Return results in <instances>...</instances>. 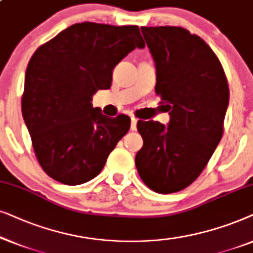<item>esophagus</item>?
<instances>
[{"label": "esophagus", "instance_id": "1", "mask_svg": "<svg viewBox=\"0 0 253 253\" xmlns=\"http://www.w3.org/2000/svg\"><path fill=\"white\" fill-rule=\"evenodd\" d=\"M136 124H137V119L135 117L130 118V129L132 130H136Z\"/></svg>", "mask_w": 253, "mask_h": 253}]
</instances>
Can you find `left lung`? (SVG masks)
Wrapping results in <instances>:
<instances>
[{
  "instance_id": "obj_1",
  "label": "left lung",
  "mask_w": 253,
  "mask_h": 253,
  "mask_svg": "<svg viewBox=\"0 0 253 253\" xmlns=\"http://www.w3.org/2000/svg\"><path fill=\"white\" fill-rule=\"evenodd\" d=\"M156 67L155 91L170 114L168 127L137 121L143 146L135 156L141 179L157 193L184 190L200 176L223 135L229 104L224 70L197 35L178 26L141 28Z\"/></svg>"
}]
</instances>
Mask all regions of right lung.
<instances>
[{
  "label": "right lung",
  "instance_id": "right-lung-1",
  "mask_svg": "<svg viewBox=\"0 0 253 253\" xmlns=\"http://www.w3.org/2000/svg\"><path fill=\"white\" fill-rule=\"evenodd\" d=\"M144 42L135 25L77 23L36 50L26 68L23 118L40 167L50 178L80 185L98 176L128 132L130 118H109L92 96L110 89L113 68Z\"/></svg>",
  "mask_w": 253,
  "mask_h": 253
}]
</instances>
